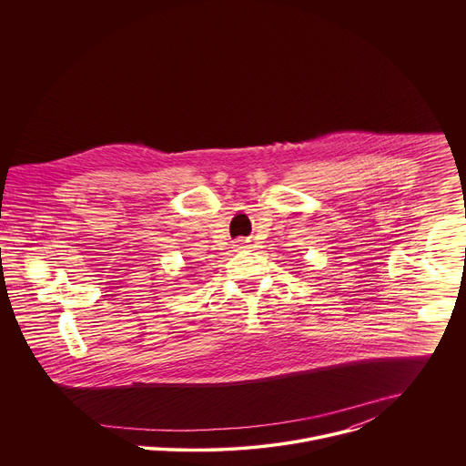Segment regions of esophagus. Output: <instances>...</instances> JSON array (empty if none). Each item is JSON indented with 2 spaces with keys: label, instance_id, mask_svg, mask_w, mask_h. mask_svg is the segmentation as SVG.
Masks as SVG:
<instances>
[{
  "label": "esophagus",
  "instance_id": "obj_1",
  "mask_svg": "<svg viewBox=\"0 0 466 466\" xmlns=\"http://www.w3.org/2000/svg\"><path fill=\"white\" fill-rule=\"evenodd\" d=\"M233 246H235L237 249H244V248H248V246H246V240H242V238H237Z\"/></svg>",
  "mask_w": 466,
  "mask_h": 466
}]
</instances>
